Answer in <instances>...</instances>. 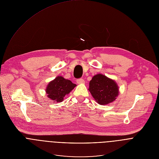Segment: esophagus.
I'll use <instances>...</instances> for the list:
<instances>
[{
    "instance_id": "1",
    "label": "esophagus",
    "mask_w": 159,
    "mask_h": 159,
    "mask_svg": "<svg viewBox=\"0 0 159 159\" xmlns=\"http://www.w3.org/2000/svg\"><path fill=\"white\" fill-rule=\"evenodd\" d=\"M77 82L79 84H82L85 83V81H84V80L83 79H79L77 80Z\"/></svg>"
}]
</instances>
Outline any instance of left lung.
<instances>
[{
  "label": "left lung",
  "mask_w": 159,
  "mask_h": 159,
  "mask_svg": "<svg viewBox=\"0 0 159 159\" xmlns=\"http://www.w3.org/2000/svg\"><path fill=\"white\" fill-rule=\"evenodd\" d=\"M88 89L94 99L100 105L112 102L119 94L117 83L102 74L93 76L89 82Z\"/></svg>",
  "instance_id": "left-lung-1"
}]
</instances>
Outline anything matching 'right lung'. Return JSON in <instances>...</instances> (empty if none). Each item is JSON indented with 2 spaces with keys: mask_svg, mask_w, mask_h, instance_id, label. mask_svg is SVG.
<instances>
[{
  "mask_svg": "<svg viewBox=\"0 0 159 159\" xmlns=\"http://www.w3.org/2000/svg\"><path fill=\"white\" fill-rule=\"evenodd\" d=\"M75 86L76 84L72 83L71 80L58 76L48 83L46 93L47 97L52 100L61 102L66 95H68Z\"/></svg>",
  "mask_w": 159,
  "mask_h": 159,
  "instance_id": "1",
  "label": "right lung"
}]
</instances>
